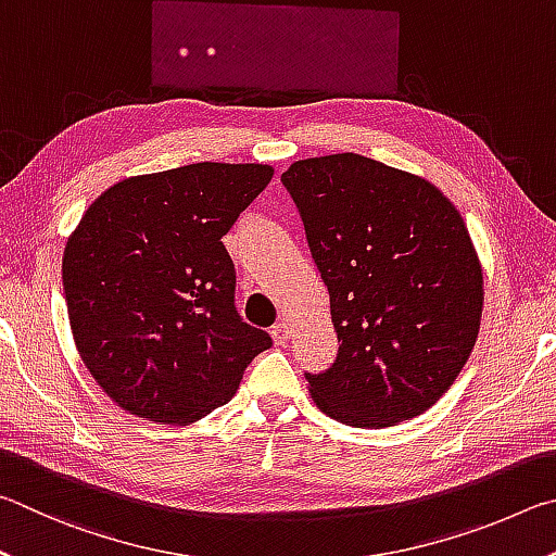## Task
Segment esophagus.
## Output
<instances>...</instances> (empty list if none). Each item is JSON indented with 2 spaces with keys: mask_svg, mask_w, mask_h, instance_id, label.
<instances>
[{
  "mask_svg": "<svg viewBox=\"0 0 556 556\" xmlns=\"http://www.w3.org/2000/svg\"><path fill=\"white\" fill-rule=\"evenodd\" d=\"M270 334H273V342H276V344H286L288 339H290V325H288V323L273 325Z\"/></svg>",
  "mask_w": 556,
  "mask_h": 556,
  "instance_id": "obj_1",
  "label": "esophagus"
}]
</instances>
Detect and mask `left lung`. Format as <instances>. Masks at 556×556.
<instances>
[{"label": "left lung", "instance_id": "obj_1", "mask_svg": "<svg viewBox=\"0 0 556 556\" xmlns=\"http://www.w3.org/2000/svg\"><path fill=\"white\" fill-rule=\"evenodd\" d=\"M280 180L342 342L332 368L307 374L315 405L371 430L430 410L481 327L483 270L459 210L430 180L358 153L295 161Z\"/></svg>", "mask_w": 556, "mask_h": 556}]
</instances>
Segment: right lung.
Returning a JSON list of instances; mask_svg holds the SVG:
<instances>
[{"label": "right lung", "mask_w": 556, "mask_h": 556, "mask_svg": "<svg viewBox=\"0 0 556 556\" xmlns=\"http://www.w3.org/2000/svg\"><path fill=\"white\" fill-rule=\"evenodd\" d=\"M263 163H190L114 182L63 251L87 371L124 413L182 427L237 393L270 337L241 323L222 237L270 182Z\"/></svg>", "instance_id": "add662e5"}]
</instances>
